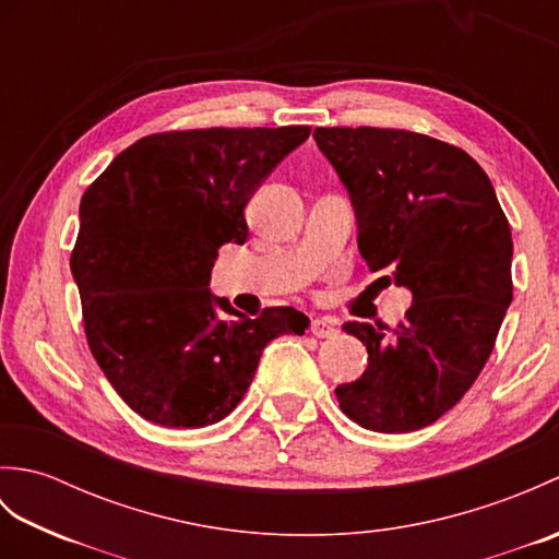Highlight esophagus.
Instances as JSON below:
<instances>
[{"instance_id": "esophagus-1", "label": "esophagus", "mask_w": 559, "mask_h": 559, "mask_svg": "<svg viewBox=\"0 0 559 559\" xmlns=\"http://www.w3.org/2000/svg\"><path fill=\"white\" fill-rule=\"evenodd\" d=\"M310 331H312V334H314L317 338H331V336H336V326H334V322H331L329 317H317V319H312Z\"/></svg>"}]
</instances>
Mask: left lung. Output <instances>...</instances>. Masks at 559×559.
<instances>
[{"instance_id":"1","label":"left lung","mask_w":559,"mask_h":559,"mask_svg":"<svg viewBox=\"0 0 559 559\" xmlns=\"http://www.w3.org/2000/svg\"><path fill=\"white\" fill-rule=\"evenodd\" d=\"M314 141L348 189L367 266L413 293L389 335L343 324L370 365L336 386L338 406L365 430H420L456 406L495 348L514 290L509 221L459 146L379 127H317Z\"/></svg>"}]
</instances>
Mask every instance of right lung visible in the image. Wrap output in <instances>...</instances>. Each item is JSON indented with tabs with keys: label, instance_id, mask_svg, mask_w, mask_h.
<instances>
[{
	"label": "right lung",
	"instance_id": "right-lung-1",
	"mask_svg": "<svg viewBox=\"0 0 559 559\" xmlns=\"http://www.w3.org/2000/svg\"><path fill=\"white\" fill-rule=\"evenodd\" d=\"M310 127H211L139 139L81 197L71 273L100 370L163 427H206L242 401L261 350L310 319L235 312L206 288L218 249L247 242L245 206ZM216 306L234 314L217 317Z\"/></svg>",
	"mask_w": 559,
	"mask_h": 559
}]
</instances>
